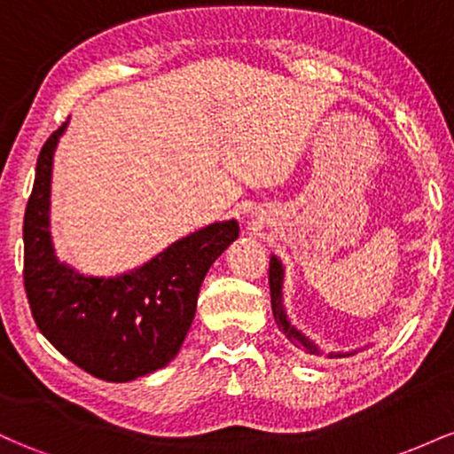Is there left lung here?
I'll return each mask as SVG.
<instances>
[{
    "instance_id": "8db88e82",
    "label": "left lung",
    "mask_w": 454,
    "mask_h": 454,
    "mask_svg": "<svg viewBox=\"0 0 454 454\" xmlns=\"http://www.w3.org/2000/svg\"><path fill=\"white\" fill-rule=\"evenodd\" d=\"M284 278H286L284 264H281V260L275 256V254H270L269 286H270V307H273L275 322H278V326L281 328V331H284V335L288 337L290 343H294L296 348H301V350L307 352V354H316V356H322L325 350H322V348L317 346L314 340H309V337H307L305 333L301 331V328H296L293 322H290L288 311H286V305H284ZM352 354H356V350H352V352H328V358L352 356Z\"/></svg>"
}]
</instances>
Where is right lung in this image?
Returning a JSON list of instances; mask_svg holds the SVG:
<instances>
[{
  "instance_id": "right-lung-1",
  "label": "right lung",
  "mask_w": 454,
  "mask_h": 454,
  "mask_svg": "<svg viewBox=\"0 0 454 454\" xmlns=\"http://www.w3.org/2000/svg\"><path fill=\"white\" fill-rule=\"evenodd\" d=\"M66 121L38 155L23 222L25 293L40 333L67 361L106 382H129L179 354L202 279L239 239L237 220L213 222L119 275H85L57 258L51 234L53 160Z\"/></svg>"
}]
</instances>
